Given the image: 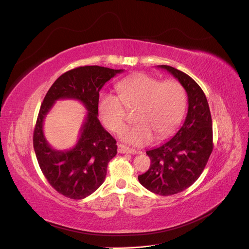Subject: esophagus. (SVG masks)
<instances>
[{"mask_svg":"<svg viewBox=\"0 0 249 249\" xmlns=\"http://www.w3.org/2000/svg\"><path fill=\"white\" fill-rule=\"evenodd\" d=\"M118 153H122V154H131V155H136L139 152L138 150H135L133 148L130 147H126L124 144H118Z\"/></svg>","mask_w":249,"mask_h":249,"instance_id":"esophagus-1","label":"esophagus"}]
</instances>
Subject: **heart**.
Masks as SVG:
<instances>
[{
  "instance_id": "heart-1",
  "label": "heart",
  "mask_w": 249,
  "mask_h": 249,
  "mask_svg": "<svg viewBox=\"0 0 249 249\" xmlns=\"http://www.w3.org/2000/svg\"><path fill=\"white\" fill-rule=\"evenodd\" d=\"M118 96L103 93L99 101V112L103 124L110 131L124 129L126 109H136L135 122L138 123L120 133V138L132 145L142 146L158 137L170 134L183 118L186 95L176 81L161 82L159 79L139 73L120 81Z\"/></svg>"
}]
</instances>
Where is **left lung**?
I'll return each instance as SVG.
<instances>
[{"label": "left lung", "mask_w": 249, "mask_h": 249, "mask_svg": "<svg viewBox=\"0 0 249 249\" xmlns=\"http://www.w3.org/2000/svg\"><path fill=\"white\" fill-rule=\"evenodd\" d=\"M158 67L171 73L188 96L184 124L175 136L147 150L149 169L138 176L147 190L167 196L189 188L201 175L213 150V127L207 97L197 83L172 66Z\"/></svg>", "instance_id": "obj_1"}]
</instances>
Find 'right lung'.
<instances>
[{
	"label": "right lung",
	"mask_w": 249,
	"mask_h": 249,
	"mask_svg": "<svg viewBox=\"0 0 249 249\" xmlns=\"http://www.w3.org/2000/svg\"><path fill=\"white\" fill-rule=\"evenodd\" d=\"M124 70L91 65L61 74L51 86L41 104L33 135L39 167L50 185L64 196L83 199L104 183L108 163L117 154L116 140L104 129L99 118L100 91ZM59 99H76L88 110L79 139L72 149H53L43 134V122Z\"/></svg>",
	"instance_id": "right-lung-1"
}]
</instances>
